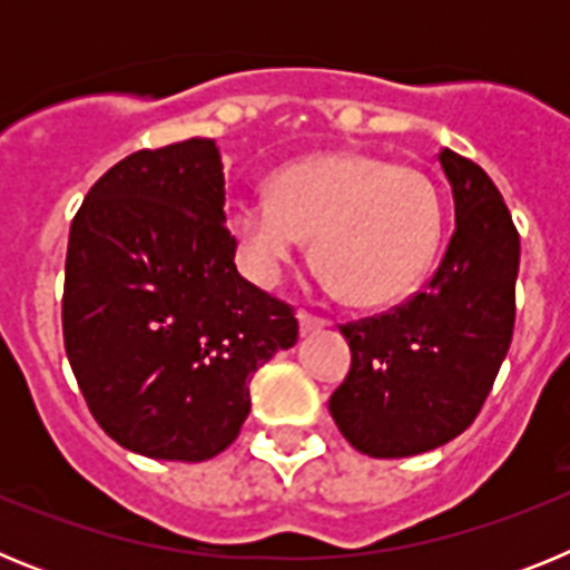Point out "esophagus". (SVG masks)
I'll return each instance as SVG.
<instances>
[{"label": "esophagus", "instance_id": "1", "mask_svg": "<svg viewBox=\"0 0 570 570\" xmlns=\"http://www.w3.org/2000/svg\"><path fill=\"white\" fill-rule=\"evenodd\" d=\"M296 320H299V331H302V336L316 334V331L328 328V325H331L328 320H322V316L308 314V311H299V314H296Z\"/></svg>", "mask_w": 570, "mask_h": 570}]
</instances>
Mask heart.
Segmentation results:
<instances>
[{
	"label": "heart",
	"instance_id": "b5f03b06",
	"mask_svg": "<svg viewBox=\"0 0 570 570\" xmlns=\"http://www.w3.org/2000/svg\"><path fill=\"white\" fill-rule=\"evenodd\" d=\"M434 183L371 154H325L276 170L268 196H239L230 234L248 274L274 285L314 236V259L354 305L416 288L440 248Z\"/></svg>",
	"mask_w": 570,
	"mask_h": 570
}]
</instances>
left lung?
<instances>
[{
    "instance_id": "8db88e82",
    "label": "left lung",
    "mask_w": 570,
    "mask_h": 570,
    "mask_svg": "<svg viewBox=\"0 0 570 570\" xmlns=\"http://www.w3.org/2000/svg\"><path fill=\"white\" fill-rule=\"evenodd\" d=\"M456 228L425 288L342 325L351 371L331 416L360 454L400 460L460 436L491 394L513 336L520 234L476 163L440 150Z\"/></svg>"
}]
</instances>
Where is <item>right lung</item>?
<instances>
[{
    "label": "right lung",
    "mask_w": 570,
    "mask_h": 570,
    "mask_svg": "<svg viewBox=\"0 0 570 570\" xmlns=\"http://www.w3.org/2000/svg\"><path fill=\"white\" fill-rule=\"evenodd\" d=\"M234 256L214 139L125 156L73 216L65 351L94 420L134 454H223L256 367L296 345L294 308L239 276Z\"/></svg>",
    "instance_id": "obj_1"
}]
</instances>
